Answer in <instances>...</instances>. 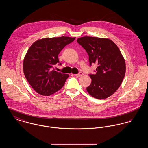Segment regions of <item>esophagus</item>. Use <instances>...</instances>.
Wrapping results in <instances>:
<instances>
[{"instance_id": "esophagus-1", "label": "esophagus", "mask_w": 148, "mask_h": 148, "mask_svg": "<svg viewBox=\"0 0 148 148\" xmlns=\"http://www.w3.org/2000/svg\"><path fill=\"white\" fill-rule=\"evenodd\" d=\"M83 73H82V72H80L79 73H78V74L75 75V76H76L77 77H81L83 76Z\"/></svg>"}]
</instances>
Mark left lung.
<instances>
[{"label": "left lung", "mask_w": 148, "mask_h": 148, "mask_svg": "<svg viewBox=\"0 0 148 148\" xmlns=\"http://www.w3.org/2000/svg\"><path fill=\"white\" fill-rule=\"evenodd\" d=\"M77 42L88 54L90 65H98L96 74L89 75L92 82L87 92L98 99L109 97L119 88L125 74V62L119 49L108 38L83 36Z\"/></svg>", "instance_id": "left-lung-1"}]
</instances>
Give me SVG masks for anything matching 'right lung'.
<instances>
[{"mask_svg":"<svg viewBox=\"0 0 148 148\" xmlns=\"http://www.w3.org/2000/svg\"><path fill=\"white\" fill-rule=\"evenodd\" d=\"M75 39L69 36L44 38L33 42L29 48L23 60V71L37 93L49 96L63 86L69 74L58 72L52 68L59 63L60 51Z\"/></svg>","mask_w":148,"mask_h":148,"instance_id":"1","label":"right lung"}]
</instances>
